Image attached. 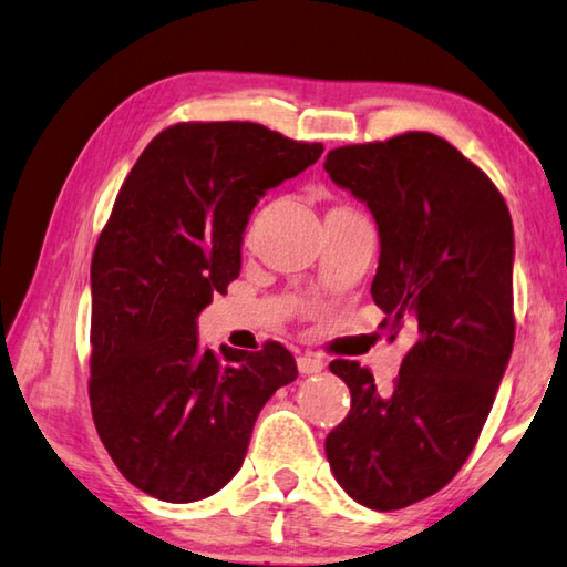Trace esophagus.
Here are the masks:
<instances>
[{"instance_id":"obj_1","label":"esophagus","mask_w":567,"mask_h":567,"mask_svg":"<svg viewBox=\"0 0 567 567\" xmlns=\"http://www.w3.org/2000/svg\"><path fill=\"white\" fill-rule=\"evenodd\" d=\"M297 369H300V374H305V377L319 374L324 369V359L317 354H302V357H297Z\"/></svg>"}]
</instances>
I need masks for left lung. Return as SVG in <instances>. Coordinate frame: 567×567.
<instances>
[{"label":"left lung","instance_id":"obj_1","mask_svg":"<svg viewBox=\"0 0 567 567\" xmlns=\"http://www.w3.org/2000/svg\"><path fill=\"white\" fill-rule=\"evenodd\" d=\"M324 171L377 220L384 327L416 329L391 389L349 359L329 364L352 409L324 451L357 503L399 511L456 476L488 419L516 337L513 223L486 173L434 133L334 148Z\"/></svg>","mask_w":567,"mask_h":567}]
</instances>
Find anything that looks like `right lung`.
<instances>
[{
  "mask_svg": "<svg viewBox=\"0 0 567 567\" xmlns=\"http://www.w3.org/2000/svg\"><path fill=\"white\" fill-rule=\"evenodd\" d=\"M322 151L260 123H176L121 185L91 260L89 399L109 456L153 498L220 491L267 399L297 379L280 342L213 352L195 319L240 275L255 203Z\"/></svg>",
  "mask_w": 567,
  "mask_h": 567,
  "instance_id": "add662e5",
  "label": "right lung"
}]
</instances>
